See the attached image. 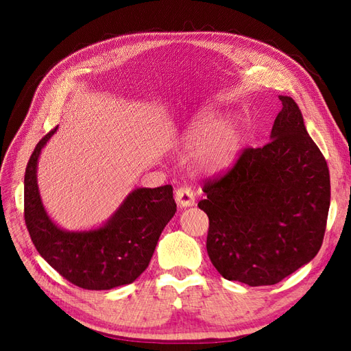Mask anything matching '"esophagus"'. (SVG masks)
I'll return each mask as SVG.
<instances>
[{"instance_id": "1", "label": "esophagus", "mask_w": 351, "mask_h": 351, "mask_svg": "<svg viewBox=\"0 0 351 351\" xmlns=\"http://www.w3.org/2000/svg\"><path fill=\"white\" fill-rule=\"evenodd\" d=\"M176 200L178 206H193L196 204V199H195V192L190 187L187 186H180L176 190Z\"/></svg>"}]
</instances>
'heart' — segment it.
Segmentation results:
<instances>
[{"instance_id": "1", "label": "heart", "mask_w": 351, "mask_h": 351, "mask_svg": "<svg viewBox=\"0 0 351 351\" xmlns=\"http://www.w3.org/2000/svg\"><path fill=\"white\" fill-rule=\"evenodd\" d=\"M199 141L196 161L200 167L219 171L234 162L241 145V132L237 125L226 124L217 127L208 121L192 127L184 136L187 145Z\"/></svg>"}]
</instances>
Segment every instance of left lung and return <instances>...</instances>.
<instances>
[{
    "mask_svg": "<svg viewBox=\"0 0 351 351\" xmlns=\"http://www.w3.org/2000/svg\"><path fill=\"white\" fill-rule=\"evenodd\" d=\"M280 99L271 141L244 147L228 171L205 180L197 204L209 218L212 265L250 287L277 284L316 256L331 202L322 152L293 98Z\"/></svg>",
    "mask_w": 351,
    "mask_h": 351,
    "instance_id": "obj_1",
    "label": "left lung"
}]
</instances>
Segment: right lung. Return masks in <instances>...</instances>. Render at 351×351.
I'll return each instance as SVG.
<instances>
[{
    "mask_svg": "<svg viewBox=\"0 0 351 351\" xmlns=\"http://www.w3.org/2000/svg\"><path fill=\"white\" fill-rule=\"evenodd\" d=\"M54 127L35 146L25 173V222L36 250L61 277L84 290L132 284L147 268L159 236L177 210L173 186L136 189L104 227L70 232L49 219L40 202L36 164Z\"/></svg>",
    "mask_w": 351,
    "mask_h": 351,
    "instance_id": "add662e5",
    "label": "right lung"
}]
</instances>
